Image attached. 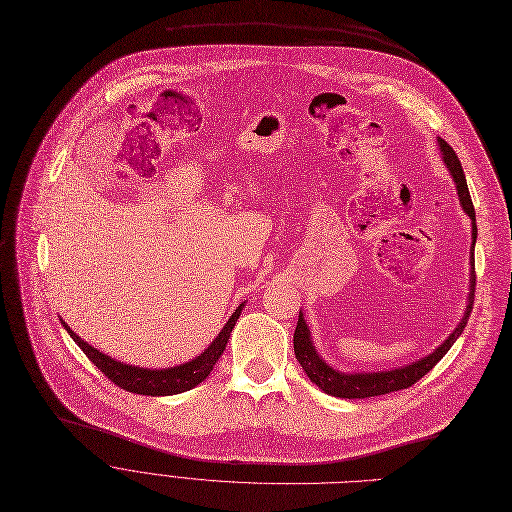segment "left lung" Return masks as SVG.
<instances>
[{"instance_id": "left-lung-1", "label": "left lung", "mask_w": 512, "mask_h": 512, "mask_svg": "<svg viewBox=\"0 0 512 512\" xmlns=\"http://www.w3.org/2000/svg\"><path fill=\"white\" fill-rule=\"evenodd\" d=\"M437 145H440L442 160H444L448 173L452 175V181L456 185L460 206H462V210H465V214L471 218V271H469L471 277H469V298H467L465 314H462L460 323L448 335V339H444V342L437 346L431 354H427L419 360H412L410 364H404V367H398V369L369 371V373H344V371L333 369L331 364H327L323 360V356L316 352L312 335H310V327L306 325L304 314L300 310L298 327H296V333H294L296 358L302 364L306 377L329 396H335V398H371V396L398 392V389H406L412 383H417L421 377H425L435 367V364L446 356V352L454 346V342L460 337V333L465 331V327H467V321H469L471 310H473V296H475V258H473L475 241H477L475 208H473L467 179H465V173H462V166H460V160H458L456 152L450 148V145L442 137H437Z\"/></svg>"}]
</instances>
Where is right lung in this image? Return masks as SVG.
<instances>
[{"label":"right lung","mask_w":512,"mask_h":512,"mask_svg":"<svg viewBox=\"0 0 512 512\" xmlns=\"http://www.w3.org/2000/svg\"><path fill=\"white\" fill-rule=\"evenodd\" d=\"M243 306H246V302H241L237 306V310L229 316V321L225 323L221 333L212 339V344L200 356L170 369H143V367H135V364L120 362L97 348L89 346L85 339H81L64 321H62V327L68 331L72 342L85 352V356L95 364V367L120 389H127V392L143 394V396H175V394L189 392V389L200 385L212 373L214 364L223 356L227 348L231 331L239 319Z\"/></svg>","instance_id":"1"}]
</instances>
